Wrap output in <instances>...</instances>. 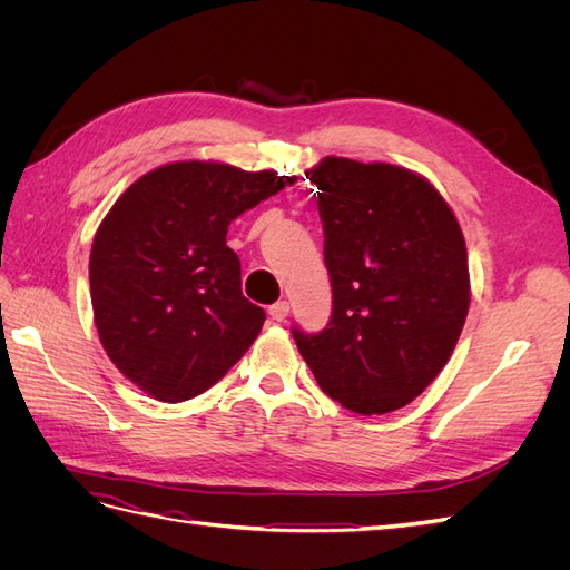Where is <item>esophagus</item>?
Masks as SVG:
<instances>
[{
  "instance_id": "34e87169",
  "label": "esophagus",
  "mask_w": 570,
  "mask_h": 570,
  "mask_svg": "<svg viewBox=\"0 0 570 570\" xmlns=\"http://www.w3.org/2000/svg\"><path fill=\"white\" fill-rule=\"evenodd\" d=\"M268 314H271L273 321H285L287 314H289V302H275V304L268 308Z\"/></svg>"
}]
</instances>
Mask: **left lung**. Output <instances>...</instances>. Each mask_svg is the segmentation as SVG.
<instances>
[{"instance_id":"left-lung-1","label":"left lung","mask_w":570,"mask_h":570,"mask_svg":"<svg viewBox=\"0 0 570 570\" xmlns=\"http://www.w3.org/2000/svg\"><path fill=\"white\" fill-rule=\"evenodd\" d=\"M318 185L333 316L292 331L321 390L361 416L390 413L435 381L471 304L469 252L435 185L394 164L325 157Z\"/></svg>"}]
</instances>
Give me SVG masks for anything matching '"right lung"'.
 <instances>
[{
	"label": "right lung",
	"instance_id": "obj_1",
	"mask_svg": "<svg viewBox=\"0 0 570 570\" xmlns=\"http://www.w3.org/2000/svg\"><path fill=\"white\" fill-rule=\"evenodd\" d=\"M295 176L220 161H174L137 178L99 223L90 297L99 342L159 402L216 385L252 347L266 314L243 297L230 220Z\"/></svg>",
	"mask_w": 570,
	"mask_h": 570
}]
</instances>
